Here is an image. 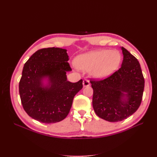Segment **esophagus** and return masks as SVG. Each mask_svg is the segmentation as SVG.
Listing matches in <instances>:
<instances>
[{
	"label": "esophagus",
	"instance_id": "esophagus-1",
	"mask_svg": "<svg viewBox=\"0 0 157 157\" xmlns=\"http://www.w3.org/2000/svg\"><path fill=\"white\" fill-rule=\"evenodd\" d=\"M90 81L88 80V79H84L83 80V86L84 87H87V86H90Z\"/></svg>",
	"mask_w": 157,
	"mask_h": 157
}]
</instances>
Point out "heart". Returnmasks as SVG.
<instances>
[{
    "mask_svg": "<svg viewBox=\"0 0 157 157\" xmlns=\"http://www.w3.org/2000/svg\"><path fill=\"white\" fill-rule=\"evenodd\" d=\"M122 55L119 51L103 50L89 52L78 56L76 65L79 69H92L95 77H105L113 73L120 65Z\"/></svg>",
    "mask_w": 157,
    "mask_h": 157,
    "instance_id": "b5f03b06",
    "label": "heart"
}]
</instances>
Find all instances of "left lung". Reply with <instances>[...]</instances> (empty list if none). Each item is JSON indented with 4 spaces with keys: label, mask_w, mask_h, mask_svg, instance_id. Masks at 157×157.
<instances>
[{
    "label": "left lung",
    "mask_w": 157,
    "mask_h": 157,
    "mask_svg": "<svg viewBox=\"0 0 157 157\" xmlns=\"http://www.w3.org/2000/svg\"><path fill=\"white\" fill-rule=\"evenodd\" d=\"M122 50L124 58L119 69L104 79L90 80L94 111L109 122L122 121L131 116L140 106L143 97L145 80L139 61L124 47ZM124 95L127 101L121 99Z\"/></svg>",
    "instance_id": "left-lung-1"
}]
</instances>
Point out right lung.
Wrapping results in <instances>:
<instances>
[{"instance_id": "1", "label": "right lung", "mask_w": 157, "mask_h": 157, "mask_svg": "<svg viewBox=\"0 0 157 157\" xmlns=\"http://www.w3.org/2000/svg\"><path fill=\"white\" fill-rule=\"evenodd\" d=\"M68 60L67 50L52 47L37 50L25 63L19 92L25 111L35 120L51 124L68 115L75 96L83 87L82 79L67 80ZM44 77H49L50 87L41 86Z\"/></svg>"}]
</instances>
